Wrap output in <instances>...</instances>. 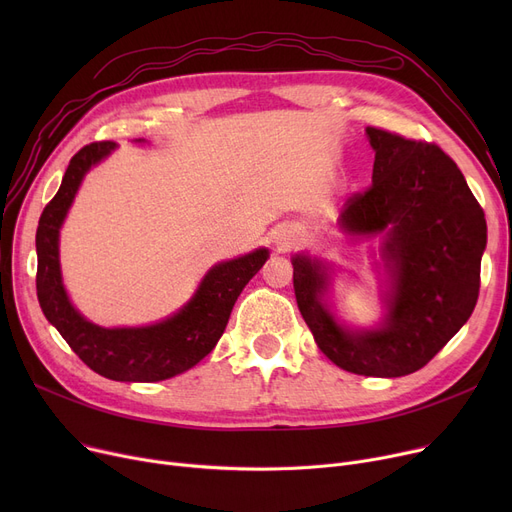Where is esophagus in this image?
<instances>
[{
    "label": "esophagus",
    "instance_id": "34e87169",
    "mask_svg": "<svg viewBox=\"0 0 512 512\" xmlns=\"http://www.w3.org/2000/svg\"><path fill=\"white\" fill-rule=\"evenodd\" d=\"M299 240H301V238H299V234L290 230V232H284V234H280V236H278V245H280V249H282V251H286V249H290V247L297 245Z\"/></svg>",
    "mask_w": 512,
    "mask_h": 512
}]
</instances>
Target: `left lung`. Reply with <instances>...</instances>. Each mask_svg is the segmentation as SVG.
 I'll return each mask as SVG.
<instances>
[{
  "mask_svg": "<svg viewBox=\"0 0 512 512\" xmlns=\"http://www.w3.org/2000/svg\"><path fill=\"white\" fill-rule=\"evenodd\" d=\"M375 151L371 184L346 199L340 224L351 234H384L392 276L380 330L348 332L321 303L328 274L305 255L292 284L317 346L338 367L400 378L432 361L471 317L479 297L488 228L463 172L436 143L367 126Z\"/></svg>",
  "mask_w": 512,
  "mask_h": 512,
  "instance_id": "left-lung-1",
  "label": "left lung"
}]
</instances>
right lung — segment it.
Here are the masks:
<instances>
[{
  "label": "right lung",
  "mask_w": 512,
  "mask_h": 512,
  "mask_svg": "<svg viewBox=\"0 0 512 512\" xmlns=\"http://www.w3.org/2000/svg\"><path fill=\"white\" fill-rule=\"evenodd\" d=\"M114 147V141H99L80 149L70 159L60 191L45 205L37 228V297L49 324L95 373L116 382H161L191 369L213 351L238 294L261 270L267 251L257 249L211 267L191 303L161 324L114 330L91 324L66 297L58 234L80 180Z\"/></svg>",
  "instance_id": "right-lung-1"
}]
</instances>
